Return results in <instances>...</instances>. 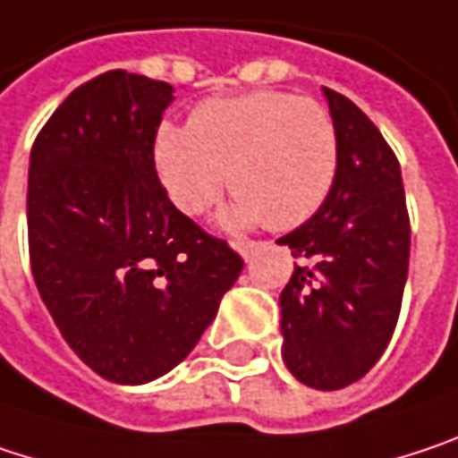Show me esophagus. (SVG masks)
<instances>
[{
  "mask_svg": "<svg viewBox=\"0 0 458 458\" xmlns=\"http://www.w3.org/2000/svg\"><path fill=\"white\" fill-rule=\"evenodd\" d=\"M234 248H237V253L245 258V260H250V258L256 256L258 250L263 248V242H256V240H242V242H237Z\"/></svg>",
  "mask_w": 458,
  "mask_h": 458,
  "instance_id": "obj_1",
  "label": "esophagus"
}]
</instances>
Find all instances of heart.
Returning a JSON list of instances; mask_svg holds the SVG:
<instances>
[{"instance_id":"heart-1","label":"heart","mask_w":458,"mask_h":458,"mask_svg":"<svg viewBox=\"0 0 458 458\" xmlns=\"http://www.w3.org/2000/svg\"><path fill=\"white\" fill-rule=\"evenodd\" d=\"M340 144L332 113L309 97L250 91L198 105L190 126L163 123L155 165L174 205L200 216L237 192L224 224L293 229L327 200L337 176Z\"/></svg>"}]
</instances>
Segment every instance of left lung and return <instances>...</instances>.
I'll return each mask as SVG.
<instances>
[{"instance_id": "1", "label": "left lung", "mask_w": 458, "mask_h": 458, "mask_svg": "<svg viewBox=\"0 0 458 458\" xmlns=\"http://www.w3.org/2000/svg\"><path fill=\"white\" fill-rule=\"evenodd\" d=\"M337 129L335 184L314 216L276 240L295 271L279 295L282 359L295 379L340 390L385 353L409 274L411 229L401 165L379 129L324 86Z\"/></svg>"}]
</instances>
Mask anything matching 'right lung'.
<instances>
[{"instance_id":"1","label":"right lung","mask_w":458,"mask_h":458,"mask_svg":"<svg viewBox=\"0 0 458 458\" xmlns=\"http://www.w3.org/2000/svg\"><path fill=\"white\" fill-rule=\"evenodd\" d=\"M171 102L165 81L107 71L65 97L30 149L33 282L73 353L118 385L182 364L242 271L157 179Z\"/></svg>"}]
</instances>
